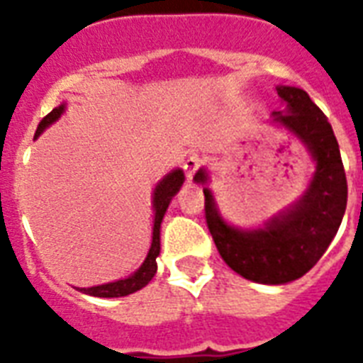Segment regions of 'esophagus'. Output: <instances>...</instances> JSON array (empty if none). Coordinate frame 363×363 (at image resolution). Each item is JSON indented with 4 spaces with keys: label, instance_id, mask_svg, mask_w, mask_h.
<instances>
[{
    "label": "esophagus",
    "instance_id": "obj_1",
    "mask_svg": "<svg viewBox=\"0 0 363 363\" xmlns=\"http://www.w3.org/2000/svg\"><path fill=\"white\" fill-rule=\"evenodd\" d=\"M199 165H201V160H199L198 154H192V156H188V158L184 160V173H186V179L190 182H192L194 175L198 173Z\"/></svg>",
    "mask_w": 363,
    "mask_h": 363
}]
</instances>
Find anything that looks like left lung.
Masks as SVG:
<instances>
[{"instance_id":"left-lung-1","label":"left lung","mask_w":363,"mask_h":363,"mask_svg":"<svg viewBox=\"0 0 363 363\" xmlns=\"http://www.w3.org/2000/svg\"><path fill=\"white\" fill-rule=\"evenodd\" d=\"M284 109L275 111V122L286 128L315 160L316 169L307 192L290 209L262 228L230 226L216 209L209 188L205 194V220L222 259L235 273L262 284H284L303 277L326 252L347 209V177L337 139L326 115L309 94L296 86H279ZM196 182L209 181L199 169Z\"/></svg>"}]
</instances>
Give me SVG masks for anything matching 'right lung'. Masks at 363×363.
<instances>
[{
	"label": "right lung",
	"instance_id": "1",
	"mask_svg": "<svg viewBox=\"0 0 363 363\" xmlns=\"http://www.w3.org/2000/svg\"><path fill=\"white\" fill-rule=\"evenodd\" d=\"M65 105H60L56 109H52L48 113L39 125H37L35 137H39L43 133L45 128L56 122L64 113ZM182 182H184V173L182 169H175L171 171L169 175H165L162 181L156 184L154 188V198H152V205H154V228H152V242H150V250H148L147 258L143 262V265L139 269L130 275L128 279H121V281L115 282H107V284H99V286H92V288H81V292L90 294V296H96V298H122V296H128V294H133L137 290H141L143 286H147L148 282L152 281V277L156 275V269H158V265H156V258H158L160 254V226H162V220H164V215L167 207H169L171 199L179 192V188L182 186Z\"/></svg>",
	"mask_w": 363,
	"mask_h": 363
}]
</instances>
